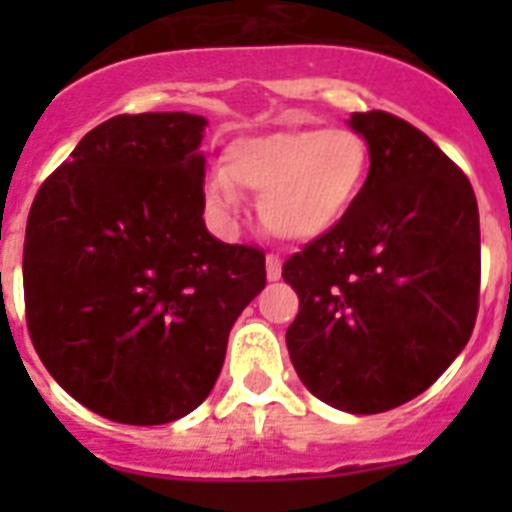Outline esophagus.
<instances>
[{
    "label": "esophagus",
    "instance_id": "1",
    "mask_svg": "<svg viewBox=\"0 0 512 512\" xmlns=\"http://www.w3.org/2000/svg\"><path fill=\"white\" fill-rule=\"evenodd\" d=\"M266 277H269V282H277L282 277V261H279V256H266Z\"/></svg>",
    "mask_w": 512,
    "mask_h": 512
}]
</instances>
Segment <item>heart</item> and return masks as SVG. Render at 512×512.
<instances>
[{
  "mask_svg": "<svg viewBox=\"0 0 512 512\" xmlns=\"http://www.w3.org/2000/svg\"><path fill=\"white\" fill-rule=\"evenodd\" d=\"M369 143L351 128H284L225 148L205 184L207 207L225 223L241 215V189L259 194V220L287 243L318 241L348 217L369 179Z\"/></svg>",
  "mask_w": 512,
  "mask_h": 512,
  "instance_id": "obj_1",
  "label": "heart"
}]
</instances>
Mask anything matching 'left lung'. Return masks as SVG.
<instances>
[{"instance_id":"8db88e82","label":"left lung","mask_w":512,"mask_h":512,"mask_svg":"<svg viewBox=\"0 0 512 512\" xmlns=\"http://www.w3.org/2000/svg\"><path fill=\"white\" fill-rule=\"evenodd\" d=\"M369 179L348 217L284 264L297 377L330 408L392 410L467 346L479 305V210L441 148L390 112H354Z\"/></svg>"}]
</instances>
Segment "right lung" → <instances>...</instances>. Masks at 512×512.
Masks as SVG:
<instances>
[{
  "instance_id": "obj_1",
  "label": "right lung",
  "mask_w": 512,
  "mask_h": 512,
  "mask_svg": "<svg viewBox=\"0 0 512 512\" xmlns=\"http://www.w3.org/2000/svg\"><path fill=\"white\" fill-rule=\"evenodd\" d=\"M207 120L117 115L89 130L27 215V330L51 377L102 418L164 425L200 408L266 284L264 251L210 235Z\"/></svg>"
}]
</instances>
